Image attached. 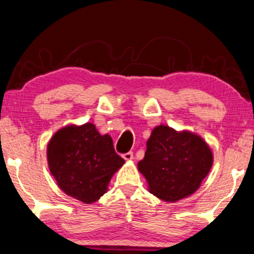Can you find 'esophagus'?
Segmentation results:
<instances>
[{
  "label": "esophagus",
  "mask_w": 254,
  "mask_h": 254,
  "mask_svg": "<svg viewBox=\"0 0 254 254\" xmlns=\"http://www.w3.org/2000/svg\"><path fill=\"white\" fill-rule=\"evenodd\" d=\"M122 158L125 160H132L133 159V152H127V153L122 154Z\"/></svg>",
  "instance_id": "1"
}]
</instances>
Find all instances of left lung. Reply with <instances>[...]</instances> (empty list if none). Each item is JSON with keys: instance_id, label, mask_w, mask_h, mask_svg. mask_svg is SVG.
Returning a JSON list of instances; mask_svg holds the SVG:
<instances>
[{"instance_id": "obj_1", "label": "left lung", "mask_w": 254, "mask_h": 254, "mask_svg": "<svg viewBox=\"0 0 254 254\" xmlns=\"http://www.w3.org/2000/svg\"><path fill=\"white\" fill-rule=\"evenodd\" d=\"M213 162L211 148L198 134L159 125L146 142L138 170L147 182L148 191L174 203L197 191Z\"/></svg>"}]
</instances>
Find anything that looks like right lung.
Listing matches in <instances>:
<instances>
[{
    "label": "right lung",
    "mask_w": 254,
    "mask_h": 254,
    "mask_svg": "<svg viewBox=\"0 0 254 254\" xmlns=\"http://www.w3.org/2000/svg\"><path fill=\"white\" fill-rule=\"evenodd\" d=\"M47 164L59 189L85 204L108 190L112 177L125 160L116 154L109 134L91 122L59 128L47 144Z\"/></svg>",
    "instance_id": "1"
}]
</instances>
